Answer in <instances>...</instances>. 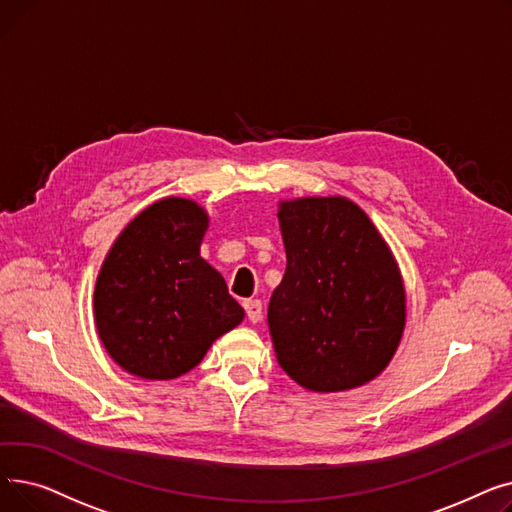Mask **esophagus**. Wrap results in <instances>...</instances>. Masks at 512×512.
<instances>
[{"mask_svg": "<svg viewBox=\"0 0 512 512\" xmlns=\"http://www.w3.org/2000/svg\"><path fill=\"white\" fill-rule=\"evenodd\" d=\"M245 311H247L249 321H253V324H257V321H261V315H263L261 301H257V299H249V301H245Z\"/></svg>", "mask_w": 512, "mask_h": 512, "instance_id": "obj_1", "label": "esophagus"}]
</instances>
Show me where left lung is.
Wrapping results in <instances>:
<instances>
[{
  "label": "left lung",
  "mask_w": 512,
  "mask_h": 512,
  "mask_svg": "<svg viewBox=\"0 0 512 512\" xmlns=\"http://www.w3.org/2000/svg\"><path fill=\"white\" fill-rule=\"evenodd\" d=\"M286 272L267 307L280 367L313 392L373 380L405 328V288L384 238L342 197L282 203Z\"/></svg>",
  "instance_id": "obj_1"
}]
</instances>
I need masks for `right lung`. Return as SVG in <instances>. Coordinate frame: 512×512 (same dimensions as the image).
Instances as JSON below:
<instances>
[{
	"instance_id": "right-lung-1",
	"label": "right lung",
	"mask_w": 512,
	"mask_h": 512,
	"mask_svg": "<svg viewBox=\"0 0 512 512\" xmlns=\"http://www.w3.org/2000/svg\"><path fill=\"white\" fill-rule=\"evenodd\" d=\"M205 211L161 199L134 218L105 257L95 286L97 332L112 359L145 380H172L238 326L242 307L201 259Z\"/></svg>"
}]
</instances>
